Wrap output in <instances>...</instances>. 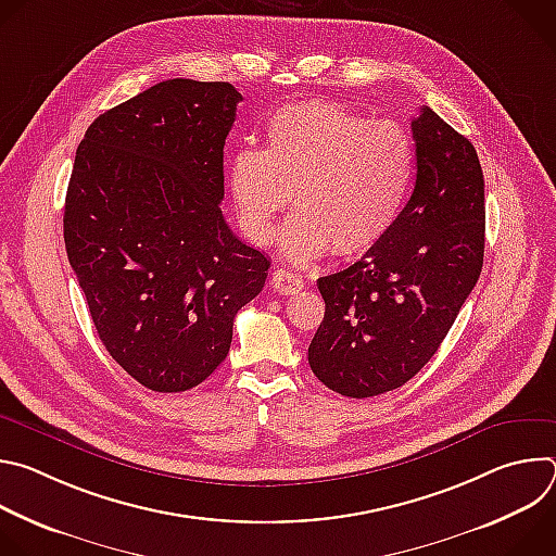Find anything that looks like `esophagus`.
Masks as SVG:
<instances>
[{
	"mask_svg": "<svg viewBox=\"0 0 556 556\" xmlns=\"http://www.w3.org/2000/svg\"><path fill=\"white\" fill-rule=\"evenodd\" d=\"M273 288L279 294H294V292H299L303 288V281L296 275H292V273H288L283 268H277L273 273Z\"/></svg>",
	"mask_w": 556,
	"mask_h": 556,
	"instance_id": "1",
	"label": "esophagus"
}]
</instances>
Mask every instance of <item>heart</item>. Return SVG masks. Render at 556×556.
<instances>
[{
	"instance_id": "1",
	"label": "heart",
	"mask_w": 556,
	"mask_h": 556,
	"mask_svg": "<svg viewBox=\"0 0 556 556\" xmlns=\"http://www.w3.org/2000/svg\"><path fill=\"white\" fill-rule=\"evenodd\" d=\"M264 140V151H237L226 172L251 242L273 240L292 193L299 211L281 230V251L294 264L330 251L363 255L399 222L416 178V147L401 123L369 121L332 101H301L270 114Z\"/></svg>"
}]
</instances>
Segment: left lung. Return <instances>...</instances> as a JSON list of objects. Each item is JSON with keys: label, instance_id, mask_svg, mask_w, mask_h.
Masks as SVG:
<instances>
[{"label": "left lung", "instance_id": "1", "mask_svg": "<svg viewBox=\"0 0 556 556\" xmlns=\"http://www.w3.org/2000/svg\"><path fill=\"white\" fill-rule=\"evenodd\" d=\"M416 187L399 222L350 268L316 281L326 316L307 363L326 387L369 399L438 352L484 264V176L475 147L431 108L412 121Z\"/></svg>", "mask_w": 556, "mask_h": 556}]
</instances>
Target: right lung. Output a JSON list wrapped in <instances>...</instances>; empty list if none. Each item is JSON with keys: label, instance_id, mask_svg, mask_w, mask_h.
<instances>
[{"label": "right lung", "instance_id": "obj_1", "mask_svg": "<svg viewBox=\"0 0 556 556\" xmlns=\"http://www.w3.org/2000/svg\"><path fill=\"white\" fill-rule=\"evenodd\" d=\"M242 94L169 78L101 114L74 155L63 240L110 356L151 391H187L226 358L268 257L237 240L224 142Z\"/></svg>", "mask_w": 556, "mask_h": 556}]
</instances>
